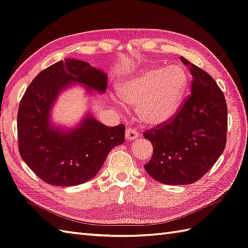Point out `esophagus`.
Instances as JSON below:
<instances>
[{
  "mask_svg": "<svg viewBox=\"0 0 248 248\" xmlns=\"http://www.w3.org/2000/svg\"><path fill=\"white\" fill-rule=\"evenodd\" d=\"M139 137V132L135 128H127L125 131V138L127 140H133Z\"/></svg>",
  "mask_w": 248,
  "mask_h": 248,
  "instance_id": "34e87169",
  "label": "esophagus"
}]
</instances>
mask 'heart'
Listing matches in <instances>:
<instances>
[{
    "label": "heart",
    "instance_id": "obj_1",
    "mask_svg": "<svg viewBox=\"0 0 248 248\" xmlns=\"http://www.w3.org/2000/svg\"><path fill=\"white\" fill-rule=\"evenodd\" d=\"M189 86L188 73L182 65L152 66L117 83L119 99L136 106L139 119L150 126L169 122L175 117ZM115 104H119L113 98Z\"/></svg>",
    "mask_w": 248,
    "mask_h": 248
}]
</instances>
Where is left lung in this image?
<instances>
[{"label": "left lung", "mask_w": 248, "mask_h": 248, "mask_svg": "<svg viewBox=\"0 0 248 248\" xmlns=\"http://www.w3.org/2000/svg\"><path fill=\"white\" fill-rule=\"evenodd\" d=\"M193 77L191 95L169 123L144 133L153 146L144 167L156 182H197L222 155L226 144L227 106L222 91L206 72L183 56Z\"/></svg>", "instance_id": "left-lung-1"}]
</instances>
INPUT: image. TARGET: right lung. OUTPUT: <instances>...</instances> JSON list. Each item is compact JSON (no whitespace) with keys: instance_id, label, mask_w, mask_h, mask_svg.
I'll list each match as a JSON object with an SVG mask.
<instances>
[{"instance_id":"obj_1","label":"right lung","mask_w":248,"mask_h":248,"mask_svg":"<svg viewBox=\"0 0 248 248\" xmlns=\"http://www.w3.org/2000/svg\"><path fill=\"white\" fill-rule=\"evenodd\" d=\"M74 84L89 93H104L108 74L89 62L68 58L33 79L17 112L18 150L24 162L45 183L71 186L92 179L113 147L125 140L123 124L108 127L86 112L71 128L52 122L58 96Z\"/></svg>"}]
</instances>
